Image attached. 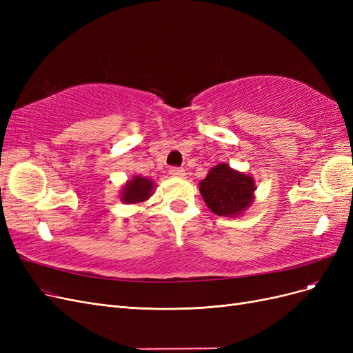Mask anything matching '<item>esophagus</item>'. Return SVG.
Returning <instances> with one entry per match:
<instances>
[{"label": "esophagus", "instance_id": "obj_1", "mask_svg": "<svg viewBox=\"0 0 353 353\" xmlns=\"http://www.w3.org/2000/svg\"><path fill=\"white\" fill-rule=\"evenodd\" d=\"M169 174L172 175L174 178H184V176H185V170H184L183 168H176V166H174V168H170V169H169Z\"/></svg>", "mask_w": 353, "mask_h": 353}]
</instances>
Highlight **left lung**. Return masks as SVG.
Masks as SVG:
<instances>
[{
    "mask_svg": "<svg viewBox=\"0 0 353 353\" xmlns=\"http://www.w3.org/2000/svg\"><path fill=\"white\" fill-rule=\"evenodd\" d=\"M200 194L208 208L218 216H237L254 199V179L227 163L216 165L200 181Z\"/></svg>",
    "mask_w": 353,
    "mask_h": 353,
    "instance_id": "obj_1",
    "label": "left lung"
}]
</instances>
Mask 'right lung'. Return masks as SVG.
I'll use <instances>...</instances> for the list:
<instances>
[{
    "mask_svg": "<svg viewBox=\"0 0 353 353\" xmlns=\"http://www.w3.org/2000/svg\"><path fill=\"white\" fill-rule=\"evenodd\" d=\"M153 187H154L153 181L137 175L123 185L121 200L125 203V205H137V203H143L152 196Z\"/></svg>",
    "mask_w": 353,
    "mask_h": 353,
    "instance_id": "obj_1",
    "label": "right lung"
}]
</instances>
